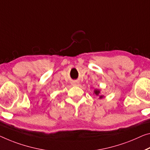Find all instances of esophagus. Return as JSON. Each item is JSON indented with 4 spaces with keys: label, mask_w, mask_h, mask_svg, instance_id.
Wrapping results in <instances>:
<instances>
[{
    "label": "esophagus",
    "mask_w": 150,
    "mask_h": 150,
    "mask_svg": "<svg viewBox=\"0 0 150 150\" xmlns=\"http://www.w3.org/2000/svg\"><path fill=\"white\" fill-rule=\"evenodd\" d=\"M72 84L74 85V86H79V85H80L79 82H77V81H74L72 82Z\"/></svg>",
    "instance_id": "1"
}]
</instances>
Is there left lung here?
<instances>
[{
	"label": "left lung",
	"mask_w": 150,
	"mask_h": 150,
	"mask_svg": "<svg viewBox=\"0 0 150 150\" xmlns=\"http://www.w3.org/2000/svg\"><path fill=\"white\" fill-rule=\"evenodd\" d=\"M100 90L98 89H95L94 91V94H95L96 96H99V98H103L104 97V96L103 95H100Z\"/></svg>",
	"instance_id": "obj_1"
}]
</instances>
